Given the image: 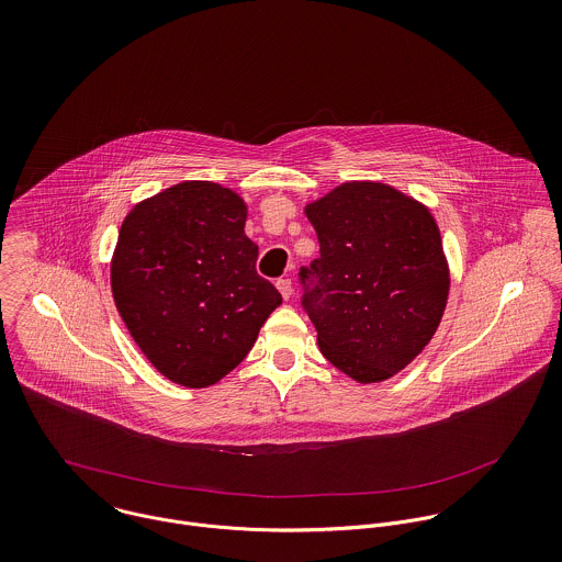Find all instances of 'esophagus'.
Here are the masks:
<instances>
[{"instance_id": "obj_1", "label": "esophagus", "mask_w": 562, "mask_h": 562, "mask_svg": "<svg viewBox=\"0 0 562 562\" xmlns=\"http://www.w3.org/2000/svg\"><path fill=\"white\" fill-rule=\"evenodd\" d=\"M276 286H278L280 295H282L284 300H289V297H291V293H293V286H291V280H289V278H280V280L276 282Z\"/></svg>"}]
</instances>
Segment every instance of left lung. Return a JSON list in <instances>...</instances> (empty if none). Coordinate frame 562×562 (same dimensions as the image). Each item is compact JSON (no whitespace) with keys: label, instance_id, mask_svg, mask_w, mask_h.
Instances as JSON below:
<instances>
[{"label":"left lung","instance_id":"obj_1","mask_svg":"<svg viewBox=\"0 0 562 562\" xmlns=\"http://www.w3.org/2000/svg\"><path fill=\"white\" fill-rule=\"evenodd\" d=\"M319 258L302 267V306L322 353L356 382H382L435 337L449 293L441 232L417 200L345 182L306 206Z\"/></svg>","mask_w":562,"mask_h":562}]
</instances>
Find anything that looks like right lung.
<instances>
[{
  "mask_svg": "<svg viewBox=\"0 0 562 562\" xmlns=\"http://www.w3.org/2000/svg\"><path fill=\"white\" fill-rule=\"evenodd\" d=\"M247 206L215 182L189 180L138 202L123 220L113 262L116 311L171 382L204 389L251 349L282 304L256 273Z\"/></svg>",
  "mask_w": 562,
  "mask_h": 562,
  "instance_id": "obj_1",
  "label": "right lung"
}]
</instances>
